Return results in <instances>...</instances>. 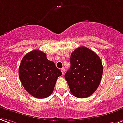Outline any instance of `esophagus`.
Here are the masks:
<instances>
[{
	"label": "esophagus",
	"instance_id": "34e87169",
	"mask_svg": "<svg viewBox=\"0 0 123 123\" xmlns=\"http://www.w3.org/2000/svg\"><path fill=\"white\" fill-rule=\"evenodd\" d=\"M61 71H62V72L63 74H64V73H65V68H61Z\"/></svg>",
	"mask_w": 123,
	"mask_h": 123
}]
</instances>
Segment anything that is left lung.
Masks as SVG:
<instances>
[{
  "mask_svg": "<svg viewBox=\"0 0 123 123\" xmlns=\"http://www.w3.org/2000/svg\"><path fill=\"white\" fill-rule=\"evenodd\" d=\"M70 68L65 75L70 91L77 98H87L100 83L103 66L100 57L86 47L75 49L70 56Z\"/></svg>",
  "mask_w": 123,
  "mask_h": 123,
  "instance_id": "1",
  "label": "left lung"
}]
</instances>
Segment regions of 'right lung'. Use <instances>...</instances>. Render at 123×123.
Returning a JSON list of instances; mask_svg holds the SVG:
<instances>
[{
    "mask_svg": "<svg viewBox=\"0 0 123 123\" xmlns=\"http://www.w3.org/2000/svg\"><path fill=\"white\" fill-rule=\"evenodd\" d=\"M62 73L46 55L33 50L23 56L19 67V77L27 92L37 98L49 97L58 77Z\"/></svg>",
    "mask_w": 123,
    "mask_h": 123,
    "instance_id": "add662e5",
    "label": "right lung"
}]
</instances>
